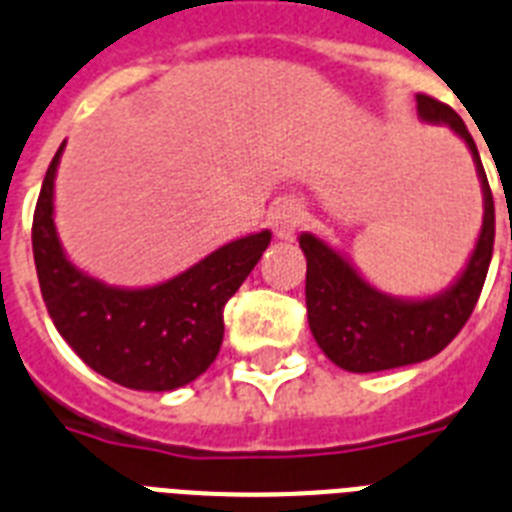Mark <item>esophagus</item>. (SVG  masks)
<instances>
[{
  "label": "esophagus",
  "instance_id": "esophagus-1",
  "mask_svg": "<svg viewBox=\"0 0 512 512\" xmlns=\"http://www.w3.org/2000/svg\"><path fill=\"white\" fill-rule=\"evenodd\" d=\"M302 221L304 205L299 200H294V197H281V200L270 205L268 223L278 239H294L296 229L302 226Z\"/></svg>",
  "mask_w": 512,
  "mask_h": 512
}]
</instances>
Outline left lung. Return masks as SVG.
<instances>
[{
  "label": "left lung",
  "instance_id": "8db88e82",
  "mask_svg": "<svg viewBox=\"0 0 512 512\" xmlns=\"http://www.w3.org/2000/svg\"><path fill=\"white\" fill-rule=\"evenodd\" d=\"M416 111L422 122L448 124L471 150L484 195L482 231L461 276L445 291L424 299H401L375 289L336 247L309 231L299 236V247L307 257L304 294L309 330L330 362L349 372H382L440 354L474 312L492 260L495 200L474 137L442 101L419 93Z\"/></svg>",
  "mask_w": 512,
  "mask_h": 512
}]
</instances>
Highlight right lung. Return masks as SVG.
<instances>
[{
  "label": "right lung",
  "mask_w": 512,
  "mask_h": 512,
  "mask_svg": "<svg viewBox=\"0 0 512 512\" xmlns=\"http://www.w3.org/2000/svg\"><path fill=\"white\" fill-rule=\"evenodd\" d=\"M49 163L33 213V260L46 309L59 336L90 369L132 390L166 393L200 377L223 341V307L270 244V231L242 236L210 252L169 281L124 289L77 268L54 223V179Z\"/></svg>",
  "instance_id": "right-lung-1"
}]
</instances>
